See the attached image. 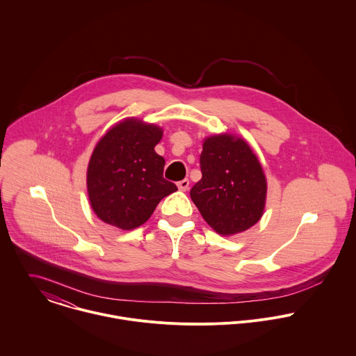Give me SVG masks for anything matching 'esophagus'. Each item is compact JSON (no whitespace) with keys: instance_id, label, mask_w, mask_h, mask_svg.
Here are the masks:
<instances>
[{"instance_id":"1","label":"esophagus","mask_w":356,"mask_h":356,"mask_svg":"<svg viewBox=\"0 0 356 356\" xmlns=\"http://www.w3.org/2000/svg\"><path fill=\"white\" fill-rule=\"evenodd\" d=\"M177 187H179L180 191H187L188 187H190V180H188V179H184V180L179 181V183H177Z\"/></svg>"}]
</instances>
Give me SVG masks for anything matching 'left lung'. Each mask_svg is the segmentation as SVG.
I'll list each match as a JSON object with an SVG mask.
<instances>
[{
    "label": "left lung",
    "mask_w": 356,
    "mask_h": 356,
    "mask_svg": "<svg viewBox=\"0 0 356 356\" xmlns=\"http://www.w3.org/2000/svg\"><path fill=\"white\" fill-rule=\"evenodd\" d=\"M200 165L202 179L190 195L205 221L221 235L254 225L264 211L267 181L248 143L231 135L208 138Z\"/></svg>",
    "instance_id": "8db88e82"
}]
</instances>
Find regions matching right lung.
Masks as SVG:
<instances>
[{
    "mask_svg": "<svg viewBox=\"0 0 356 356\" xmlns=\"http://www.w3.org/2000/svg\"><path fill=\"white\" fill-rule=\"evenodd\" d=\"M161 138L158 127L127 120L97 143L88 166V193L100 220L134 229L177 190L163 177L165 159L154 151Z\"/></svg>",
    "mask_w": 356,
    "mask_h": 356,
    "instance_id": "add662e5",
    "label": "right lung"
}]
</instances>
